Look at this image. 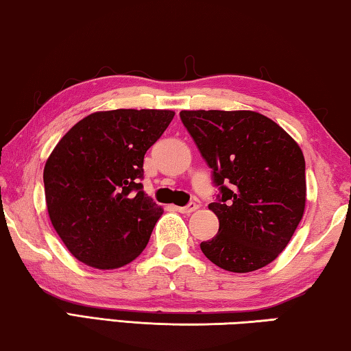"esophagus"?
Here are the masks:
<instances>
[{
  "mask_svg": "<svg viewBox=\"0 0 351 351\" xmlns=\"http://www.w3.org/2000/svg\"><path fill=\"white\" fill-rule=\"evenodd\" d=\"M177 210L180 211V213H185V215H189V213H193V211H196L197 210V204L196 202H189L188 205H185V206H176Z\"/></svg>",
  "mask_w": 351,
  "mask_h": 351,
  "instance_id": "obj_1",
  "label": "esophagus"
}]
</instances>
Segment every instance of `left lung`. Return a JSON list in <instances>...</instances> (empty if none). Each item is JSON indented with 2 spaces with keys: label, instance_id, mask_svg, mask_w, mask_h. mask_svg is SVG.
Here are the masks:
<instances>
[{
  "label": "left lung",
  "instance_id": "1",
  "mask_svg": "<svg viewBox=\"0 0 351 351\" xmlns=\"http://www.w3.org/2000/svg\"><path fill=\"white\" fill-rule=\"evenodd\" d=\"M180 119L219 189L208 205L219 230L200 243L204 255L228 272L267 266L288 245L305 211L302 149L256 112L182 110Z\"/></svg>",
  "mask_w": 351,
  "mask_h": 351
}]
</instances>
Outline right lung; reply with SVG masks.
<instances>
[{
    "instance_id": "obj_1",
    "label": "right lung",
    "mask_w": 351,
    "mask_h": 351,
    "mask_svg": "<svg viewBox=\"0 0 351 351\" xmlns=\"http://www.w3.org/2000/svg\"><path fill=\"white\" fill-rule=\"evenodd\" d=\"M171 110L91 113L63 135L45 165L49 219L74 258L123 267L145 250L163 210L143 191V162Z\"/></svg>"
}]
</instances>
